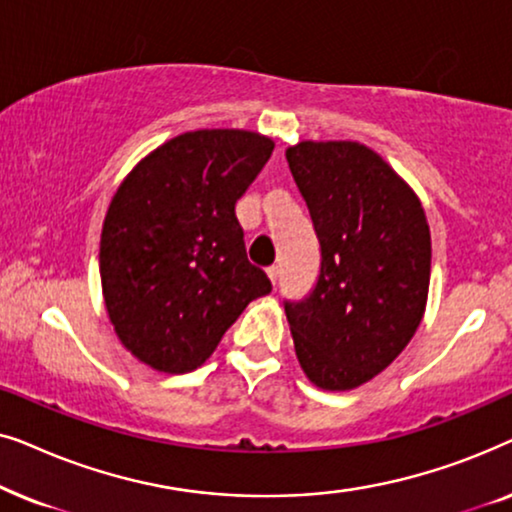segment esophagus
Here are the masks:
<instances>
[{"mask_svg":"<svg viewBox=\"0 0 512 512\" xmlns=\"http://www.w3.org/2000/svg\"><path fill=\"white\" fill-rule=\"evenodd\" d=\"M268 277H270L272 284H277V279H279V268H277V265H270V268H268Z\"/></svg>","mask_w":512,"mask_h":512,"instance_id":"obj_1","label":"esophagus"}]
</instances>
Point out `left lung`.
<instances>
[{
  "mask_svg": "<svg viewBox=\"0 0 512 512\" xmlns=\"http://www.w3.org/2000/svg\"><path fill=\"white\" fill-rule=\"evenodd\" d=\"M319 240L314 289L284 300L305 375L345 391L382 373L415 335L431 279V235L410 186L359 142L286 151Z\"/></svg>",
  "mask_w": 512,
  "mask_h": 512,
  "instance_id": "8db88e82",
  "label": "left lung"
}]
</instances>
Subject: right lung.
<instances>
[{"label": "right lung", "instance_id": "obj_1", "mask_svg": "<svg viewBox=\"0 0 512 512\" xmlns=\"http://www.w3.org/2000/svg\"><path fill=\"white\" fill-rule=\"evenodd\" d=\"M272 149V139L247 130L184 132L118 186L100 242L104 303L146 366L198 368L244 307L272 291L249 263L235 216Z\"/></svg>", "mask_w": 512, "mask_h": 512}]
</instances>
